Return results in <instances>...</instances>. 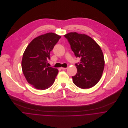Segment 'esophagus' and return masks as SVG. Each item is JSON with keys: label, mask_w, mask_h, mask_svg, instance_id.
Returning <instances> with one entry per match:
<instances>
[{"label": "esophagus", "mask_w": 128, "mask_h": 128, "mask_svg": "<svg viewBox=\"0 0 128 128\" xmlns=\"http://www.w3.org/2000/svg\"><path fill=\"white\" fill-rule=\"evenodd\" d=\"M61 69L62 70H66L67 69V68H61Z\"/></svg>", "instance_id": "obj_1"}]
</instances>
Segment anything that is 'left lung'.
Returning a JSON list of instances; mask_svg holds the SVG:
<instances>
[{"mask_svg":"<svg viewBox=\"0 0 128 128\" xmlns=\"http://www.w3.org/2000/svg\"><path fill=\"white\" fill-rule=\"evenodd\" d=\"M68 39L76 58L80 62L75 64L77 73L72 76L74 84L82 89H89L100 81L104 67V56L100 46L84 34L70 32L64 36Z\"/></svg>","mask_w":128,"mask_h":128,"instance_id":"left-lung-1","label":"left lung"}]
</instances>
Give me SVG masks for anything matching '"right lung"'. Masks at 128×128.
<instances>
[{"mask_svg": "<svg viewBox=\"0 0 128 128\" xmlns=\"http://www.w3.org/2000/svg\"><path fill=\"white\" fill-rule=\"evenodd\" d=\"M61 36L49 32L35 38L22 56V68L28 83L38 90H45L54 83L58 72L47 66L50 53Z\"/></svg>", "mask_w": 128, "mask_h": 128, "instance_id": "1", "label": "right lung"}]
</instances>
